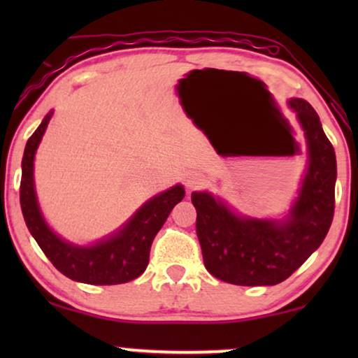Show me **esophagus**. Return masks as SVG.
<instances>
[{"label": "esophagus", "instance_id": "esophagus-1", "mask_svg": "<svg viewBox=\"0 0 358 358\" xmlns=\"http://www.w3.org/2000/svg\"><path fill=\"white\" fill-rule=\"evenodd\" d=\"M185 187H187L189 190H192V189H195V187H199V184L202 182V179L199 178L197 174L195 173H190V174H187L185 176Z\"/></svg>", "mask_w": 358, "mask_h": 358}]
</instances>
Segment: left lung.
Instances as JSON below:
<instances>
[{
  "instance_id": "left-lung-1",
  "label": "left lung",
  "mask_w": 358,
  "mask_h": 358,
  "mask_svg": "<svg viewBox=\"0 0 358 358\" xmlns=\"http://www.w3.org/2000/svg\"><path fill=\"white\" fill-rule=\"evenodd\" d=\"M308 143V169L285 220L231 212L208 192H192L197 236L207 271L233 285H277L324 241L334 217L336 153L320 117L305 99L288 101Z\"/></svg>"
}]
</instances>
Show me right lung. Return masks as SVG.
I'll use <instances>...</instances> for the list:
<instances>
[{
  "mask_svg": "<svg viewBox=\"0 0 358 358\" xmlns=\"http://www.w3.org/2000/svg\"><path fill=\"white\" fill-rule=\"evenodd\" d=\"M53 112L45 115L27 140L22 156L19 199L29 231L53 266L71 280L90 285H117L140 277L150 261L151 243L168 220L171 210L184 199V187L174 185L141 205L134 217L112 236L92 244L76 246L48 228L37 203L34 187V156Z\"/></svg>",
  "mask_w": 358,
  "mask_h": 358,
  "instance_id": "right-lung-1",
  "label": "right lung"
}]
</instances>
